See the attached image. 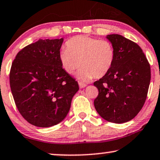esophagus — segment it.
<instances>
[{
  "label": "esophagus",
  "mask_w": 160,
  "mask_h": 160,
  "mask_svg": "<svg viewBox=\"0 0 160 160\" xmlns=\"http://www.w3.org/2000/svg\"><path fill=\"white\" fill-rule=\"evenodd\" d=\"M86 86L87 85L86 83H83V82H79V86H80V88H83Z\"/></svg>",
  "instance_id": "1"
}]
</instances>
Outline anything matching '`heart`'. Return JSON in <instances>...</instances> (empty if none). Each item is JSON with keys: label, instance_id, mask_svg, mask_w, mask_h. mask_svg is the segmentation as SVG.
Instances as JSON below:
<instances>
[{"label": "heart", "instance_id": "b5f03b06", "mask_svg": "<svg viewBox=\"0 0 160 160\" xmlns=\"http://www.w3.org/2000/svg\"><path fill=\"white\" fill-rule=\"evenodd\" d=\"M66 48L59 52L61 67L73 74L80 65L78 78L84 81L105 76L113 65L116 52L108 40L78 35L68 40Z\"/></svg>", "mask_w": 160, "mask_h": 160}]
</instances>
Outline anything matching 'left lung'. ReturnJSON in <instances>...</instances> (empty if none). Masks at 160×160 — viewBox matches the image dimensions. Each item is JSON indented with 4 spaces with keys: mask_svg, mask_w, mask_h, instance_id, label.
<instances>
[{
    "mask_svg": "<svg viewBox=\"0 0 160 160\" xmlns=\"http://www.w3.org/2000/svg\"><path fill=\"white\" fill-rule=\"evenodd\" d=\"M107 39L116 56L109 72L93 82L99 91L94 107L99 116L121 123L137 116L146 102L151 80V67L140 47L131 40L110 34Z\"/></svg>",
    "mask_w": 160,
    "mask_h": 160,
    "instance_id": "left-lung-1",
    "label": "left lung"
}]
</instances>
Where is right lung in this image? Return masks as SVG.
<instances>
[{
	"label": "right lung",
	"mask_w": 160,
	"mask_h": 160,
	"mask_svg": "<svg viewBox=\"0 0 160 160\" xmlns=\"http://www.w3.org/2000/svg\"><path fill=\"white\" fill-rule=\"evenodd\" d=\"M63 39H39L25 47L12 63L10 88L23 118L39 127L62 121L69 111L78 82L64 72L59 60Z\"/></svg>",
	"instance_id": "1"
}]
</instances>
